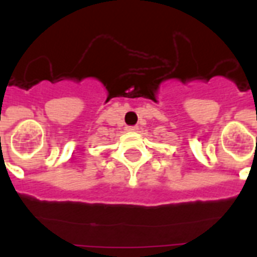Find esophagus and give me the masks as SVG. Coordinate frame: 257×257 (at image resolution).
<instances>
[{
    "label": "esophagus",
    "mask_w": 257,
    "mask_h": 257,
    "mask_svg": "<svg viewBox=\"0 0 257 257\" xmlns=\"http://www.w3.org/2000/svg\"><path fill=\"white\" fill-rule=\"evenodd\" d=\"M137 129L139 128H137L136 125H135V126H126V131H128V132H136Z\"/></svg>",
    "instance_id": "obj_1"
}]
</instances>
